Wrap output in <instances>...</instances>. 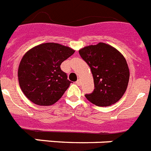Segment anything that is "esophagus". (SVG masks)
Masks as SVG:
<instances>
[{"instance_id": "1", "label": "esophagus", "mask_w": 151, "mask_h": 151, "mask_svg": "<svg viewBox=\"0 0 151 151\" xmlns=\"http://www.w3.org/2000/svg\"><path fill=\"white\" fill-rule=\"evenodd\" d=\"M76 84L78 86L81 85V81H80V79H78V80H77V81H76Z\"/></svg>"}]
</instances>
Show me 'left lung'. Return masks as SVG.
<instances>
[{"label": "left lung", "mask_w": 151, "mask_h": 151, "mask_svg": "<svg viewBox=\"0 0 151 151\" xmlns=\"http://www.w3.org/2000/svg\"><path fill=\"white\" fill-rule=\"evenodd\" d=\"M79 53L90 66L94 90L86 97L99 107H108L120 100L127 89L129 69L121 52L108 43H98L81 48Z\"/></svg>", "instance_id": "left-lung-1"}]
</instances>
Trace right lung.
Returning <instances> with one entry per match:
<instances>
[{
	"label": "right lung",
	"instance_id": "add662e5",
	"mask_svg": "<svg viewBox=\"0 0 151 151\" xmlns=\"http://www.w3.org/2000/svg\"><path fill=\"white\" fill-rule=\"evenodd\" d=\"M75 50L56 43L35 46L23 55L19 65V86L31 102L50 106L61 98L70 86L61 64Z\"/></svg>",
	"mask_w": 151,
	"mask_h": 151
}]
</instances>
